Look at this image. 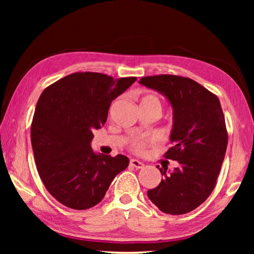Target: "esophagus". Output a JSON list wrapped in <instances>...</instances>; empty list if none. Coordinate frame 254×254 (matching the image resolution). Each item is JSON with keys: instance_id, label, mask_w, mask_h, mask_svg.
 I'll return each mask as SVG.
<instances>
[{"instance_id": "1", "label": "esophagus", "mask_w": 254, "mask_h": 254, "mask_svg": "<svg viewBox=\"0 0 254 254\" xmlns=\"http://www.w3.org/2000/svg\"><path fill=\"white\" fill-rule=\"evenodd\" d=\"M129 165L133 166V168H136V169H142L144 166L143 163H141L140 161H137V159H130Z\"/></svg>"}]
</instances>
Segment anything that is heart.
I'll use <instances>...</instances> for the list:
<instances>
[{
  "label": "heart",
  "instance_id": "1",
  "mask_svg": "<svg viewBox=\"0 0 254 254\" xmlns=\"http://www.w3.org/2000/svg\"><path fill=\"white\" fill-rule=\"evenodd\" d=\"M141 104H151V105L157 106L159 110H161V107H162L161 100H159L156 96H152V95L144 96L141 100ZM144 147H145V141L144 140H134L133 142H131V148H133L135 151L143 150Z\"/></svg>",
  "mask_w": 254,
  "mask_h": 254
}]
</instances>
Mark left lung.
<instances>
[{
  "label": "left lung",
  "mask_w": 254,
  "mask_h": 254,
  "mask_svg": "<svg viewBox=\"0 0 254 254\" xmlns=\"http://www.w3.org/2000/svg\"><path fill=\"white\" fill-rule=\"evenodd\" d=\"M140 83L171 103L172 147L164 156L179 163L168 175V168L159 169L164 177L148 190V197L165 214L190 213L213 192L227 150L228 131L220 100L197 82L182 76H147Z\"/></svg>",
  "instance_id": "8db88e82"
}]
</instances>
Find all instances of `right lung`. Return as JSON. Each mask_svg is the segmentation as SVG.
Instances as JSON below:
<instances>
[{"mask_svg": "<svg viewBox=\"0 0 254 254\" xmlns=\"http://www.w3.org/2000/svg\"><path fill=\"white\" fill-rule=\"evenodd\" d=\"M135 81L74 72L40 95L31 125L34 161L46 190L64 206L77 210L96 206L129 164L124 155L96 154L90 143L95 129L106 123L112 100Z\"/></svg>", "mask_w": 254, "mask_h": 254, "instance_id": "obj_1", "label": "right lung"}]
</instances>
